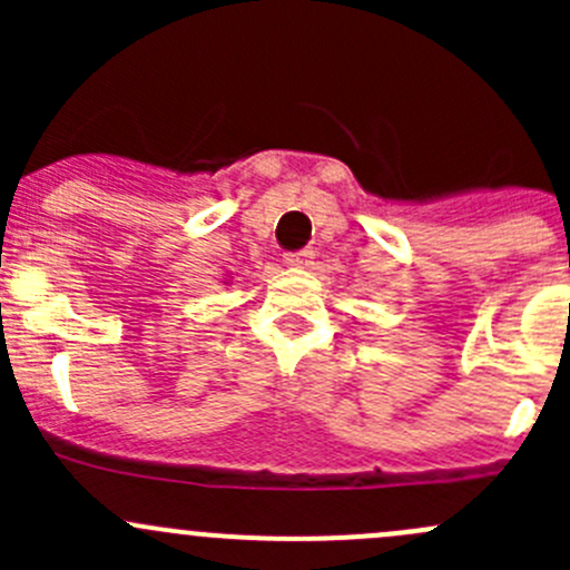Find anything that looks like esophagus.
<instances>
[{
	"label": "esophagus",
	"instance_id": "1",
	"mask_svg": "<svg viewBox=\"0 0 570 570\" xmlns=\"http://www.w3.org/2000/svg\"><path fill=\"white\" fill-rule=\"evenodd\" d=\"M312 258H314V250H295V253H286L284 256V262L289 264V267H308V264H312Z\"/></svg>",
	"mask_w": 570,
	"mask_h": 570
}]
</instances>
